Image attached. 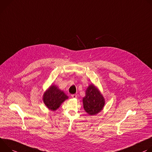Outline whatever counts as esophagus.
Masks as SVG:
<instances>
[{
    "mask_svg": "<svg viewBox=\"0 0 152 152\" xmlns=\"http://www.w3.org/2000/svg\"><path fill=\"white\" fill-rule=\"evenodd\" d=\"M71 96L73 98H76L77 97V95L76 94H73V95H71Z\"/></svg>",
    "mask_w": 152,
    "mask_h": 152,
    "instance_id": "obj_1",
    "label": "esophagus"
}]
</instances>
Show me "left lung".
Instances as JSON below:
<instances>
[{
	"label": "left lung",
	"mask_w": 152,
	"mask_h": 152,
	"mask_svg": "<svg viewBox=\"0 0 152 152\" xmlns=\"http://www.w3.org/2000/svg\"><path fill=\"white\" fill-rule=\"evenodd\" d=\"M83 98V108L90 115H95L102 111L105 105V99L94 84H90Z\"/></svg>",
	"instance_id": "left-lung-1"
}]
</instances>
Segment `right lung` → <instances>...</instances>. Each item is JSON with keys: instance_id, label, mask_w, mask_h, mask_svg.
<instances>
[{"instance_id": "1", "label": "right lung", "mask_w": 152, "mask_h": 152, "mask_svg": "<svg viewBox=\"0 0 152 152\" xmlns=\"http://www.w3.org/2000/svg\"><path fill=\"white\" fill-rule=\"evenodd\" d=\"M68 99L63 91L56 85H50L44 92L43 95V103L46 107L52 111L58 109L65 100Z\"/></svg>"}]
</instances>
